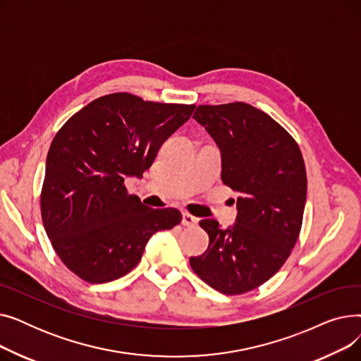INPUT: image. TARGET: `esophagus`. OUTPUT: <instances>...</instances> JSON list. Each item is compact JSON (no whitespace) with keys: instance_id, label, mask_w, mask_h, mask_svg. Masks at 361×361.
Returning a JSON list of instances; mask_svg holds the SVG:
<instances>
[{"instance_id":"1","label":"esophagus","mask_w":361,"mask_h":361,"mask_svg":"<svg viewBox=\"0 0 361 361\" xmlns=\"http://www.w3.org/2000/svg\"><path fill=\"white\" fill-rule=\"evenodd\" d=\"M183 225L184 226H196L197 225V222H199V219L196 218V216H193V215H190V214H187V212H184L183 214Z\"/></svg>"}]
</instances>
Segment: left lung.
Here are the masks:
<instances>
[{"mask_svg": "<svg viewBox=\"0 0 361 361\" xmlns=\"http://www.w3.org/2000/svg\"><path fill=\"white\" fill-rule=\"evenodd\" d=\"M193 118L221 150V178L237 197L235 224L203 219L207 250L190 257L195 274L226 295L272 278L298 238L307 196L301 150L290 133L249 104L200 105Z\"/></svg>", "mask_w": 361, "mask_h": 361, "instance_id": "obj_1", "label": "left lung"}]
</instances>
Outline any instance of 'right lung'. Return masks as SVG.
Listing matches in <instances>:
<instances>
[{
  "mask_svg": "<svg viewBox=\"0 0 361 361\" xmlns=\"http://www.w3.org/2000/svg\"><path fill=\"white\" fill-rule=\"evenodd\" d=\"M195 105L111 93L92 101L56 133L47 157L41 214L52 247L79 278L104 283L140 262L149 238L181 221L174 207L152 209L127 193Z\"/></svg>",
  "mask_w": 361,
  "mask_h": 361,
  "instance_id": "obj_1",
  "label": "right lung"
}]
</instances>
